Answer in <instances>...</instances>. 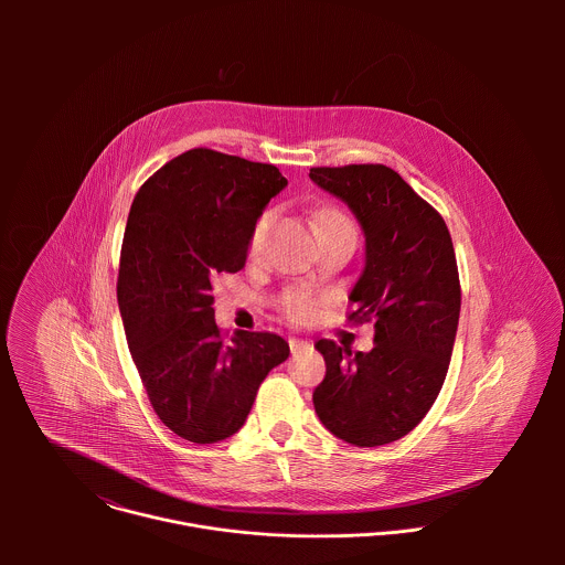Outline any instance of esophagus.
<instances>
[{
	"label": "esophagus",
	"instance_id": "obj_1",
	"mask_svg": "<svg viewBox=\"0 0 565 565\" xmlns=\"http://www.w3.org/2000/svg\"><path fill=\"white\" fill-rule=\"evenodd\" d=\"M309 345V341H300V339H289V348H291V352L296 354L298 350H302V348H307Z\"/></svg>",
	"mask_w": 565,
	"mask_h": 565
}]
</instances>
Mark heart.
<instances>
[{
    "mask_svg": "<svg viewBox=\"0 0 565 565\" xmlns=\"http://www.w3.org/2000/svg\"><path fill=\"white\" fill-rule=\"evenodd\" d=\"M271 222H274L271 211L260 213L258 220L254 222L252 233H249V242H247V254L249 256H256L260 252L263 243L267 239ZM316 228H318V235H323V233H330V231H354V224L343 211H339L334 206H323L316 213ZM318 302H320V298H318L316 291L305 289V287H291L280 296V311L294 322H309L316 313Z\"/></svg>",
    "mask_w": 565,
    "mask_h": 565,
    "instance_id": "heart-1",
    "label": "heart"
}]
</instances>
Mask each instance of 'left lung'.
I'll use <instances>...</instances> for the list:
<instances>
[{
    "instance_id": "obj_1",
    "label": "left lung",
    "mask_w": 565,
    "mask_h": 565,
    "mask_svg": "<svg viewBox=\"0 0 565 565\" xmlns=\"http://www.w3.org/2000/svg\"><path fill=\"white\" fill-rule=\"evenodd\" d=\"M309 175L350 206L365 233L348 320H374L376 330L370 352L316 343L326 361L316 413L352 446H385L424 419L446 381L461 311L455 247L444 217L392 167H311Z\"/></svg>"
}]
</instances>
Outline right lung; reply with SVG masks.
Listing matches in <instances>:
<instances>
[{"mask_svg":"<svg viewBox=\"0 0 565 565\" xmlns=\"http://www.w3.org/2000/svg\"><path fill=\"white\" fill-rule=\"evenodd\" d=\"M285 184L274 164L195 148L162 164L130 206L117 302L150 404L186 441L235 435L289 356L274 332L228 339L213 309V278L242 269L254 222Z\"/></svg>","mask_w":565,"mask_h":565,"instance_id":"1","label":"right lung"}]
</instances>
